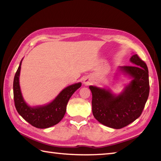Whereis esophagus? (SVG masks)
Returning a JSON list of instances; mask_svg holds the SVG:
<instances>
[{
  "instance_id": "1",
  "label": "esophagus",
  "mask_w": 161,
  "mask_h": 161,
  "mask_svg": "<svg viewBox=\"0 0 161 161\" xmlns=\"http://www.w3.org/2000/svg\"><path fill=\"white\" fill-rule=\"evenodd\" d=\"M91 81H92V80L88 77H86L84 79V84L85 85H89L91 83Z\"/></svg>"
}]
</instances>
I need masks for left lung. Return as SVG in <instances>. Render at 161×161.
Listing matches in <instances>:
<instances>
[{"instance_id":"left-lung-1","label":"left lung","mask_w":161,"mask_h":161,"mask_svg":"<svg viewBox=\"0 0 161 161\" xmlns=\"http://www.w3.org/2000/svg\"><path fill=\"white\" fill-rule=\"evenodd\" d=\"M130 61L132 66L119 67L122 72L133 78L119 95H115L105 88L89 86L93 116L101 124L113 129H122L139 118L149 97L147 66L136 54Z\"/></svg>"}]
</instances>
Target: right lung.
Here are the masks:
<instances>
[{"label":"right lung","instance_id":"add662e5","mask_svg":"<svg viewBox=\"0 0 161 161\" xmlns=\"http://www.w3.org/2000/svg\"><path fill=\"white\" fill-rule=\"evenodd\" d=\"M22 60L15 74L13 83L14 100L16 111L30 125L39 129H46L59 123L66 111L70 97L81 86L79 82L65 88L48 104L31 107L24 101L19 85V75Z\"/></svg>","mask_w":161,"mask_h":161}]
</instances>
